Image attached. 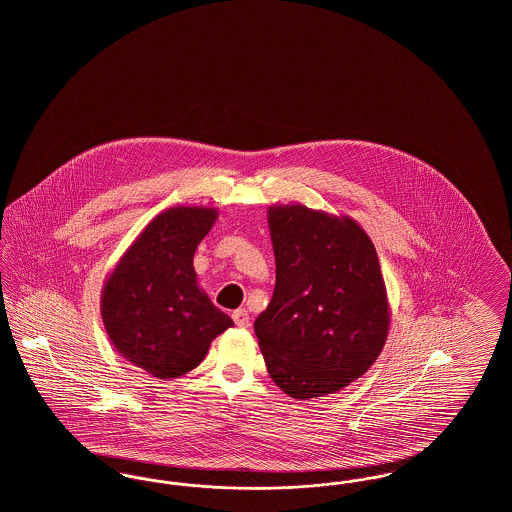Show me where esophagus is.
Segmentation results:
<instances>
[{"instance_id":"1","label":"esophagus","mask_w":512,"mask_h":512,"mask_svg":"<svg viewBox=\"0 0 512 512\" xmlns=\"http://www.w3.org/2000/svg\"><path fill=\"white\" fill-rule=\"evenodd\" d=\"M232 318H234L236 326H240V328H249V326H251V322H249V313H247L245 309H238V311H234V313H232Z\"/></svg>"}]
</instances>
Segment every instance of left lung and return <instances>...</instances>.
Here are the masks:
<instances>
[{
	"mask_svg": "<svg viewBox=\"0 0 512 512\" xmlns=\"http://www.w3.org/2000/svg\"><path fill=\"white\" fill-rule=\"evenodd\" d=\"M276 286L255 334L274 384L293 399L349 386L378 359L390 305L374 244L349 217L268 207Z\"/></svg>",
	"mask_w": 512,
	"mask_h": 512,
	"instance_id": "8db88e82",
	"label": "left lung"
}]
</instances>
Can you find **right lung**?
I'll use <instances>...</instances> for the list:
<instances>
[{"label":"right lung","instance_id":"1","mask_svg":"<svg viewBox=\"0 0 512 512\" xmlns=\"http://www.w3.org/2000/svg\"><path fill=\"white\" fill-rule=\"evenodd\" d=\"M217 209L172 207L126 249L101 293L109 340L151 376L178 378L203 361L232 318L197 286L194 253Z\"/></svg>","mask_w":512,"mask_h":512}]
</instances>
